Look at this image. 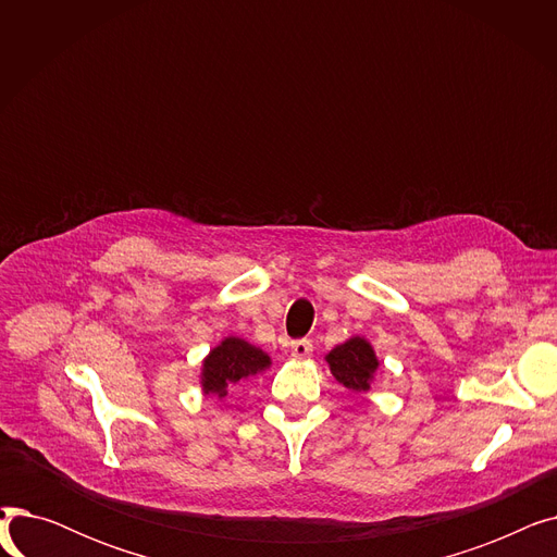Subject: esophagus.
I'll return each mask as SVG.
<instances>
[{"label":"esophagus","instance_id":"34e87169","mask_svg":"<svg viewBox=\"0 0 557 557\" xmlns=\"http://www.w3.org/2000/svg\"><path fill=\"white\" fill-rule=\"evenodd\" d=\"M288 349H290V357L305 359V357H309V355L313 352V345H311V341L300 338V341H294V343H290V345H288Z\"/></svg>","mask_w":557,"mask_h":557}]
</instances>
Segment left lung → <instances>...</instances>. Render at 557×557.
<instances>
[{
	"mask_svg": "<svg viewBox=\"0 0 557 557\" xmlns=\"http://www.w3.org/2000/svg\"><path fill=\"white\" fill-rule=\"evenodd\" d=\"M327 363L336 382L355 393L370 388L372 374L376 370V357L363 338H349L347 343L334 347L327 355Z\"/></svg>",
	"mask_w": 557,
	"mask_h": 557,
	"instance_id": "1",
	"label": "left lung"
}]
</instances>
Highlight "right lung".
Segmentation results:
<instances>
[{
    "instance_id": "add662e5",
    "label": "right lung",
    "mask_w": 557,
    "mask_h": 557,
    "mask_svg": "<svg viewBox=\"0 0 557 557\" xmlns=\"http://www.w3.org/2000/svg\"><path fill=\"white\" fill-rule=\"evenodd\" d=\"M269 363L271 359L259 347H252L242 338H225L202 363V388L205 393L223 397L227 386L257 374Z\"/></svg>"
}]
</instances>
